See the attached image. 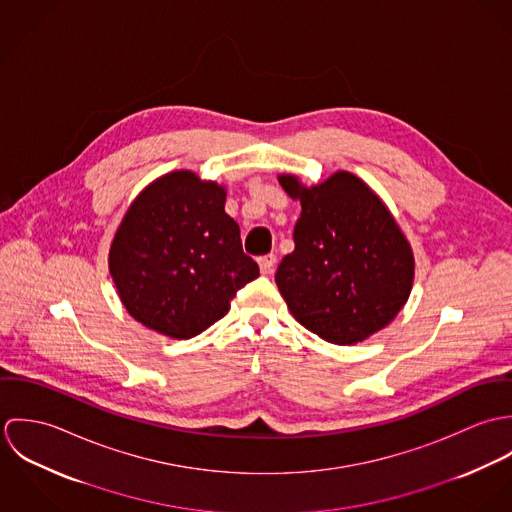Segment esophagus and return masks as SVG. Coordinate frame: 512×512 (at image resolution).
I'll list each match as a JSON object with an SVG mask.
<instances>
[{
  "mask_svg": "<svg viewBox=\"0 0 512 512\" xmlns=\"http://www.w3.org/2000/svg\"><path fill=\"white\" fill-rule=\"evenodd\" d=\"M276 256L274 254H266V256H262L260 260H258V264H260V270H262V274H272L274 272V268H276Z\"/></svg>",
  "mask_w": 512,
  "mask_h": 512,
  "instance_id": "34e87169",
  "label": "esophagus"
}]
</instances>
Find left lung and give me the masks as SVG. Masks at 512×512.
Wrapping results in <instances>:
<instances>
[{
  "instance_id": "8db88e82",
  "label": "left lung",
  "mask_w": 512,
  "mask_h": 512,
  "mask_svg": "<svg viewBox=\"0 0 512 512\" xmlns=\"http://www.w3.org/2000/svg\"><path fill=\"white\" fill-rule=\"evenodd\" d=\"M299 199L292 254L276 284L293 317L335 345H353L386 327L404 307L414 280L408 240L384 203L353 173L339 171L315 187L282 175Z\"/></svg>"
}]
</instances>
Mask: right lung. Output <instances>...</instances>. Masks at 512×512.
Returning <instances> with one entry per match:
<instances>
[{
  "label": "right lung",
  "instance_id": "obj_1",
  "mask_svg": "<svg viewBox=\"0 0 512 512\" xmlns=\"http://www.w3.org/2000/svg\"><path fill=\"white\" fill-rule=\"evenodd\" d=\"M224 201L222 187L191 171L167 173L138 195L110 248L112 280L134 319L173 339L195 337L260 276Z\"/></svg>",
  "mask_w": 512,
  "mask_h": 512
}]
</instances>
